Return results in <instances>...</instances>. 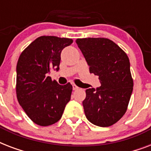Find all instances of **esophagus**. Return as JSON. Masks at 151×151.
I'll use <instances>...</instances> for the list:
<instances>
[{
  "instance_id": "1",
  "label": "esophagus",
  "mask_w": 151,
  "mask_h": 151,
  "mask_svg": "<svg viewBox=\"0 0 151 151\" xmlns=\"http://www.w3.org/2000/svg\"><path fill=\"white\" fill-rule=\"evenodd\" d=\"M72 86H73V90H78V88H78L76 85H74V84H73V85H72Z\"/></svg>"
}]
</instances>
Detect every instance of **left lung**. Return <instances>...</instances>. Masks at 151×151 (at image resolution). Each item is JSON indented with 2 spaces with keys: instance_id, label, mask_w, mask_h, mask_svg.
<instances>
[{
  "instance_id": "left-lung-1",
  "label": "left lung",
  "mask_w": 151,
  "mask_h": 151,
  "mask_svg": "<svg viewBox=\"0 0 151 151\" xmlns=\"http://www.w3.org/2000/svg\"><path fill=\"white\" fill-rule=\"evenodd\" d=\"M76 43L101 85L85 91V116L95 125L110 126L126 112L133 89L129 57L109 39L78 38Z\"/></svg>"
}]
</instances>
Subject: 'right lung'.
Wrapping results in <instances>:
<instances>
[{
    "mask_svg": "<svg viewBox=\"0 0 151 151\" xmlns=\"http://www.w3.org/2000/svg\"><path fill=\"white\" fill-rule=\"evenodd\" d=\"M73 40L41 36L21 53L16 66V95L27 116L41 126L55 124L61 118L70 100L72 85H59L48 76L59 71L61 52Z\"/></svg>",
    "mask_w": 151,
    "mask_h": 151,
    "instance_id": "right-lung-1",
    "label": "right lung"
}]
</instances>
